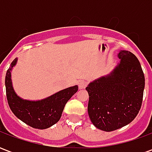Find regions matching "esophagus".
<instances>
[{
	"label": "esophagus",
	"instance_id": "34e87169",
	"mask_svg": "<svg viewBox=\"0 0 152 152\" xmlns=\"http://www.w3.org/2000/svg\"><path fill=\"white\" fill-rule=\"evenodd\" d=\"M87 86V82L86 80H80L79 81V88L80 89H85Z\"/></svg>",
	"mask_w": 152,
	"mask_h": 152
}]
</instances>
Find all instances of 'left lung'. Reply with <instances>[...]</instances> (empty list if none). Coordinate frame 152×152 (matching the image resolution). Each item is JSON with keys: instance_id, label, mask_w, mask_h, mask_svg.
Listing matches in <instances>:
<instances>
[{"instance_id": "8db88e82", "label": "left lung", "mask_w": 152, "mask_h": 152, "mask_svg": "<svg viewBox=\"0 0 152 152\" xmlns=\"http://www.w3.org/2000/svg\"><path fill=\"white\" fill-rule=\"evenodd\" d=\"M120 63L107 76L89 83L88 113L93 124L106 132L134 121L140 111L145 77L137 57L126 50L118 53Z\"/></svg>"}]
</instances>
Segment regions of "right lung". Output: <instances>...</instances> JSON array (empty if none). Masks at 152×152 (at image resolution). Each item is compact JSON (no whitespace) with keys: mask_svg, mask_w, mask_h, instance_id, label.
Here are the masks:
<instances>
[{"mask_svg":"<svg viewBox=\"0 0 152 152\" xmlns=\"http://www.w3.org/2000/svg\"><path fill=\"white\" fill-rule=\"evenodd\" d=\"M17 63L15 58L6 72L5 89L10 108L12 112L25 124L35 129H45L59 121L67 101L78 90L75 86L63 89L46 99L39 101H29L19 98L13 89L11 70Z\"/></svg>","mask_w":152,"mask_h":152,"instance_id":"1","label":"right lung"}]
</instances>
